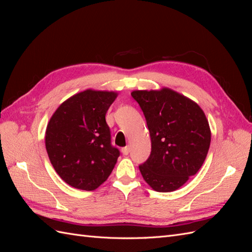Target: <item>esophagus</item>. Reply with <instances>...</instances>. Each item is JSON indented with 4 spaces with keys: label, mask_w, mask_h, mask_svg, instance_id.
Here are the masks:
<instances>
[{
    "label": "esophagus",
    "mask_w": 252,
    "mask_h": 252,
    "mask_svg": "<svg viewBox=\"0 0 252 252\" xmlns=\"http://www.w3.org/2000/svg\"><path fill=\"white\" fill-rule=\"evenodd\" d=\"M122 152H123L124 156H127L129 154V147L128 146L123 147V148H122Z\"/></svg>",
    "instance_id": "34e87169"
}]
</instances>
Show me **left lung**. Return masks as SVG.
I'll return each instance as SVG.
<instances>
[{"instance_id": "left-lung-1", "label": "left lung", "mask_w": 252, "mask_h": 252, "mask_svg": "<svg viewBox=\"0 0 252 252\" xmlns=\"http://www.w3.org/2000/svg\"><path fill=\"white\" fill-rule=\"evenodd\" d=\"M131 96L144 113L151 139L150 156L140 171L156 191H174L205 161L211 141L208 121L199 105L168 88L135 90Z\"/></svg>"}]
</instances>
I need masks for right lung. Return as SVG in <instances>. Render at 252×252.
I'll list each match as a JSON object with an SVG mask.
<instances>
[{
	"instance_id": "add662e5",
	"label": "right lung",
	"mask_w": 252,
	"mask_h": 252,
	"mask_svg": "<svg viewBox=\"0 0 252 252\" xmlns=\"http://www.w3.org/2000/svg\"><path fill=\"white\" fill-rule=\"evenodd\" d=\"M109 91L85 90L53 113L45 144L53 168L68 185L94 190L108 179L120 150L112 146L106 112L116 100Z\"/></svg>"
}]
</instances>
